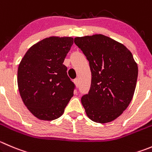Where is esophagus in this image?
<instances>
[{
  "instance_id": "esophagus-1",
  "label": "esophagus",
  "mask_w": 152,
  "mask_h": 152,
  "mask_svg": "<svg viewBox=\"0 0 152 152\" xmlns=\"http://www.w3.org/2000/svg\"><path fill=\"white\" fill-rule=\"evenodd\" d=\"M73 82H74L75 85H76V86H79V79H78V78H76V79H75L74 80H73Z\"/></svg>"
}]
</instances>
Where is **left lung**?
Wrapping results in <instances>:
<instances>
[{"mask_svg":"<svg viewBox=\"0 0 152 152\" xmlns=\"http://www.w3.org/2000/svg\"><path fill=\"white\" fill-rule=\"evenodd\" d=\"M77 45L89 61L91 84L81 102L92 121L106 123L127 108L134 96L137 64L123 45L103 35L77 37Z\"/></svg>","mask_w":152,"mask_h":152,"instance_id":"1","label":"left lung"}]
</instances>
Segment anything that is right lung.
Instances as JSON below:
<instances>
[{
    "label": "right lung",
    "instance_id": "add662e5",
    "mask_svg": "<svg viewBox=\"0 0 152 152\" xmlns=\"http://www.w3.org/2000/svg\"><path fill=\"white\" fill-rule=\"evenodd\" d=\"M73 44L70 37H50L31 47L18 69V86L26 107L39 120L63 114L76 85L63 64Z\"/></svg>",
    "mask_w": 152,
    "mask_h": 152
}]
</instances>
